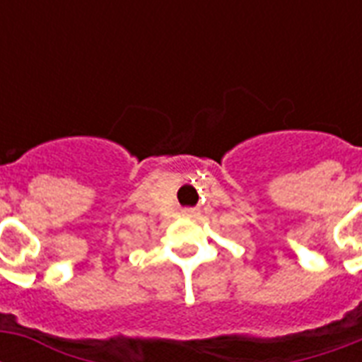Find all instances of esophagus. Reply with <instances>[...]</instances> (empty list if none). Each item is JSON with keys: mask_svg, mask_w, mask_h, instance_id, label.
Masks as SVG:
<instances>
[{"mask_svg": "<svg viewBox=\"0 0 362 362\" xmlns=\"http://www.w3.org/2000/svg\"><path fill=\"white\" fill-rule=\"evenodd\" d=\"M184 214H186V216H193V210H186Z\"/></svg>", "mask_w": 362, "mask_h": 362, "instance_id": "obj_1", "label": "esophagus"}]
</instances>
